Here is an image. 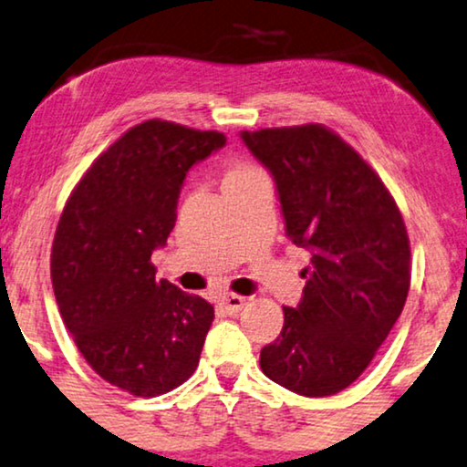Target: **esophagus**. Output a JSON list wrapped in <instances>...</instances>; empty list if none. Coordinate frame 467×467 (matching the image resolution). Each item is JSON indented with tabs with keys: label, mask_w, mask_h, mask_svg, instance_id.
Returning a JSON list of instances; mask_svg holds the SVG:
<instances>
[{
	"label": "esophagus",
	"mask_w": 467,
	"mask_h": 467,
	"mask_svg": "<svg viewBox=\"0 0 467 467\" xmlns=\"http://www.w3.org/2000/svg\"><path fill=\"white\" fill-rule=\"evenodd\" d=\"M247 298L241 296V295H233V292H226V295L220 296V306L226 314H237L244 309Z\"/></svg>",
	"instance_id": "34e87169"
}]
</instances>
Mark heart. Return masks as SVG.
Wrapping results in <instances>:
<instances>
[{
	"instance_id": "obj_1",
	"label": "heart",
	"mask_w": 467,
	"mask_h": 467,
	"mask_svg": "<svg viewBox=\"0 0 467 467\" xmlns=\"http://www.w3.org/2000/svg\"><path fill=\"white\" fill-rule=\"evenodd\" d=\"M252 171H256V169H252V166H247V164H234V166H230V171L226 172V179L247 175V172H252Z\"/></svg>"
}]
</instances>
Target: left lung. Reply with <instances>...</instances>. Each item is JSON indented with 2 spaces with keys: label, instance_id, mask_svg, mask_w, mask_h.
<instances>
[{
  "label": "left lung",
  "instance_id": "8db88e82",
  "mask_svg": "<svg viewBox=\"0 0 467 467\" xmlns=\"http://www.w3.org/2000/svg\"><path fill=\"white\" fill-rule=\"evenodd\" d=\"M275 179L285 234L312 254L296 307L260 350L279 387L327 397L357 380L400 318L410 290V239L378 172L320 123L241 132Z\"/></svg>",
  "mask_w": 467,
  "mask_h": 467
}]
</instances>
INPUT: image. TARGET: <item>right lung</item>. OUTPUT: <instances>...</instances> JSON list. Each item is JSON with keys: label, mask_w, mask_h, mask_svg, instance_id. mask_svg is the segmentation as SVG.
<instances>
[{"label": "right lung", "mask_w": 467, "mask_h": 467, "mask_svg": "<svg viewBox=\"0 0 467 467\" xmlns=\"http://www.w3.org/2000/svg\"><path fill=\"white\" fill-rule=\"evenodd\" d=\"M223 145L213 130L142 121L93 161L59 217V314L91 369L130 395H164L198 368L213 306L155 277L151 254L175 228L188 171Z\"/></svg>", "instance_id": "add662e5"}]
</instances>
